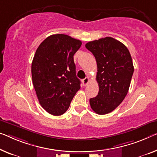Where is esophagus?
Listing matches in <instances>:
<instances>
[{"label": "esophagus", "mask_w": 157, "mask_h": 157, "mask_svg": "<svg viewBox=\"0 0 157 157\" xmlns=\"http://www.w3.org/2000/svg\"><path fill=\"white\" fill-rule=\"evenodd\" d=\"M89 82H90V79H89L88 77H86V78L85 79H83V80H82L83 85L84 86H86L88 84Z\"/></svg>", "instance_id": "obj_1"}]
</instances>
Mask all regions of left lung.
Masks as SVG:
<instances>
[{"label":"left lung","mask_w":157,"mask_h":157,"mask_svg":"<svg viewBox=\"0 0 157 157\" xmlns=\"http://www.w3.org/2000/svg\"><path fill=\"white\" fill-rule=\"evenodd\" d=\"M85 47L96 58L99 89L90 104L96 113L104 115L116 109L127 95L134 72L132 58L127 47L112 37L90 41Z\"/></svg>","instance_id":"obj_1"}]
</instances>
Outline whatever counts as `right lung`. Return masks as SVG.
<instances>
[{
  "mask_svg": "<svg viewBox=\"0 0 157 157\" xmlns=\"http://www.w3.org/2000/svg\"><path fill=\"white\" fill-rule=\"evenodd\" d=\"M81 41L58 34L41 42L32 63V82L39 104L53 116H60L69 108L80 89L73 56Z\"/></svg>",
  "mask_w": 157,
  "mask_h": 157,
  "instance_id": "right-lung-1",
  "label": "right lung"
}]
</instances>
